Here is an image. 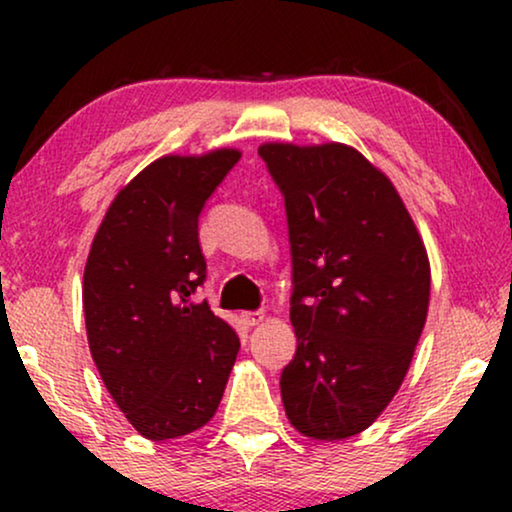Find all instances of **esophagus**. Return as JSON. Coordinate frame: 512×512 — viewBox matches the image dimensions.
<instances>
[{
    "label": "esophagus",
    "instance_id": "1",
    "mask_svg": "<svg viewBox=\"0 0 512 512\" xmlns=\"http://www.w3.org/2000/svg\"><path fill=\"white\" fill-rule=\"evenodd\" d=\"M263 317H265L263 310H249V312H242V314H240V319H242L244 326H256V324H261Z\"/></svg>",
    "mask_w": 512,
    "mask_h": 512
}]
</instances>
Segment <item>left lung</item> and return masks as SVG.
Returning a JSON list of instances; mask_svg holds the SVG:
<instances>
[{
    "label": "left lung",
    "mask_w": 512,
    "mask_h": 512,
    "mask_svg": "<svg viewBox=\"0 0 512 512\" xmlns=\"http://www.w3.org/2000/svg\"><path fill=\"white\" fill-rule=\"evenodd\" d=\"M258 156L289 223L286 417L317 440L356 436L408 373L429 310L426 249L391 181L352 146L263 144Z\"/></svg>",
    "instance_id": "left-lung-1"
}]
</instances>
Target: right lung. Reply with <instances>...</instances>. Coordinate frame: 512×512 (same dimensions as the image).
Returning <instances> with one entry per match:
<instances>
[{
  "instance_id": "obj_1",
  "label": "right lung",
  "mask_w": 512,
  "mask_h": 512,
  "mask_svg": "<svg viewBox=\"0 0 512 512\" xmlns=\"http://www.w3.org/2000/svg\"><path fill=\"white\" fill-rule=\"evenodd\" d=\"M240 151L165 156L111 202L83 272L90 354L128 422L149 440L186 436L219 408L240 338L198 300V219Z\"/></svg>"
}]
</instances>
